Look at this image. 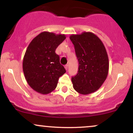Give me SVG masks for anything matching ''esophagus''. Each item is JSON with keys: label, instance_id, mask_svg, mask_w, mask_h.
I'll use <instances>...</instances> for the list:
<instances>
[{"label": "esophagus", "instance_id": "34e87169", "mask_svg": "<svg viewBox=\"0 0 133 133\" xmlns=\"http://www.w3.org/2000/svg\"><path fill=\"white\" fill-rule=\"evenodd\" d=\"M64 68L65 69V70H68V64H65Z\"/></svg>", "mask_w": 133, "mask_h": 133}]
</instances>
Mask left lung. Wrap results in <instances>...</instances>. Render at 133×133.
Returning <instances> with one entry per match:
<instances>
[{"instance_id":"obj_1","label":"left lung","mask_w":133,"mask_h":133,"mask_svg":"<svg viewBox=\"0 0 133 133\" xmlns=\"http://www.w3.org/2000/svg\"><path fill=\"white\" fill-rule=\"evenodd\" d=\"M70 39L78 61V73L71 79L74 88L82 95L94 93L108 75L109 63L105 46L98 37L90 32L72 34Z\"/></svg>"}]
</instances>
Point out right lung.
I'll return each instance as SVG.
<instances>
[{
    "instance_id": "add662e5",
    "label": "right lung",
    "mask_w": 133,
    "mask_h": 133,
    "mask_svg": "<svg viewBox=\"0 0 133 133\" xmlns=\"http://www.w3.org/2000/svg\"><path fill=\"white\" fill-rule=\"evenodd\" d=\"M65 38L64 34L43 32L27 48L23 58V72L29 86L38 93L46 95L53 91L59 78L66 72L55 53Z\"/></svg>"
}]
</instances>
